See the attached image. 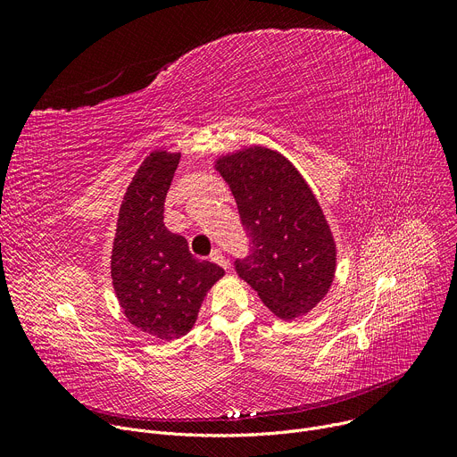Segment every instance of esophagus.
I'll use <instances>...</instances> for the list:
<instances>
[{"instance_id":"esophagus-1","label":"esophagus","mask_w":457,"mask_h":457,"mask_svg":"<svg viewBox=\"0 0 457 457\" xmlns=\"http://www.w3.org/2000/svg\"><path fill=\"white\" fill-rule=\"evenodd\" d=\"M211 261L216 262V265H220L222 269H229V261L226 259V255L220 252V250H214L211 253Z\"/></svg>"}]
</instances>
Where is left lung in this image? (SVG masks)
<instances>
[{"instance_id": "left-lung-1", "label": "left lung", "mask_w": 457, "mask_h": 457, "mask_svg": "<svg viewBox=\"0 0 457 457\" xmlns=\"http://www.w3.org/2000/svg\"><path fill=\"white\" fill-rule=\"evenodd\" d=\"M250 237V253L235 270L272 313L293 320L329 291L337 250L329 224L295 164L281 154L250 146L216 159Z\"/></svg>"}]
</instances>
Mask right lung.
<instances>
[{"label":"right lung","instance_id":"right-lung-1","mask_svg":"<svg viewBox=\"0 0 457 457\" xmlns=\"http://www.w3.org/2000/svg\"><path fill=\"white\" fill-rule=\"evenodd\" d=\"M179 157L155 150L142 161L120 205L111 255L124 315L162 341L192 329L207 291L224 276L219 265L192 255L185 237L164 228V200Z\"/></svg>","mask_w":457,"mask_h":457}]
</instances>
